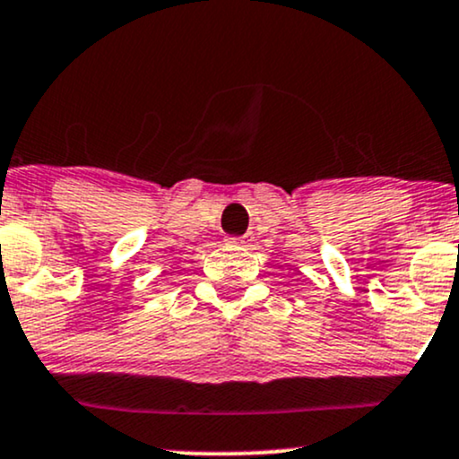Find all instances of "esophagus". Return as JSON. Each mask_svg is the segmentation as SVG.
Listing matches in <instances>:
<instances>
[{
    "label": "esophagus",
    "instance_id": "1",
    "mask_svg": "<svg viewBox=\"0 0 459 459\" xmlns=\"http://www.w3.org/2000/svg\"><path fill=\"white\" fill-rule=\"evenodd\" d=\"M252 239H255V237L247 233L244 237H233V239H230V244H235V246H250Z\"/></svg>",
    "mask_w": 459,
    "mask_h": 459
}]
</instances>
